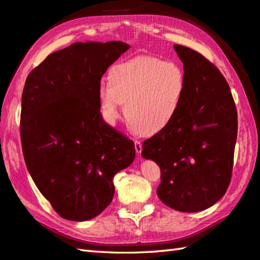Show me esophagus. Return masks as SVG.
<instances>
[{
  "label": "esophagus",
  "instance_id": "1",
  "mask_svg": "<svg viewBox=\"0 0 260 260\" xmlns=\"http://www.w3.org/2000/svg\"><path fill=\"white\" fill-rule=\"evenodd\" d=\"M135 148H136V151H137L138 155H140V153H141V150H142V145H141V142H140V141H138V140H136V141H135Z\"/></svg>",
  "mask_w": 260,
  "mask_h": 260
}]
</instances>
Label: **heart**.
Instances as JSON below:
<instances>
[{
    "label": "heart",
    "instance_id": "1",
    "mask_svg": "<svg viewBox=\"0 0 260 260\" xmlns=\"http://www.w3.org/2000/svg\"><path fill=\"white\" fill-rule=\"evenodd\" d=\"M108 84L98 91L104 122L115 125L122 112L136 134L160 132L173 122L183 103L186 77L177 62L144 55L110 68Z\"/></svg>",
    "mask_w": 260,
    "mask_h": 260
}]
</instances>
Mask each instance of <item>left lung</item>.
Here are the masks:
<instances>
[{"instance_id":"1","label":"left lung","mask_w":260,"mask_h":260,"mask_svg":"<svg viewBox=\"0 0 260 260\" xmlns=\"http://www.w3.org/2000/svg\"><path fill=\"white\" fill-rule=\"evenodd\" d=\"M186 77L183 103L167 128L142 144L160 167L158 198L169 208L199 212L215 204L231 181L238 118L229 84L198 51L174 45Z\"/></svg>"}]
</instances>
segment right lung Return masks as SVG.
Returning a JSON list of instances; mask_svg holds the SVG:
<instances>
[{
  "label": "right lung",
  "mask_w": 260,
  "mask_h": 260,
  "mask_svg": "<svg viewBox=\"0 0 260 260\" xmlns=\"http://www.w3.org/2000/svg\"><path fill=\"white\" fill-rule=\"evenodd\" d=\"M130 48L122 41L75 42L26 77L20 134L26 168L61 218L86 221L112 202L114 175L135 159L134 141L104 122L98 91Z\"/></svg>",
  "instance_id": "obj_1"
}]
</instances>
